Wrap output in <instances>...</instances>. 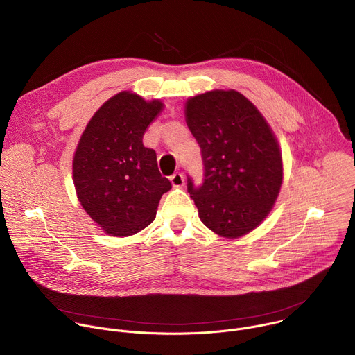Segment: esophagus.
<instances>
[{
  "mask_svg": "<svg viewBox=\"0 0 355 355\" xmlns=\"http://www.w3.org/2000/svg\"><path fill=\"white\" fill-rule=\"evenodd\" d=\"M170 181H171V184H173V187L174 188H181V187H184V184H185V180H184V175L181 174V173H174L171 177H170Z\"/></svg>",
  "mask_w": 355,
  "mask_h": 355,
  "instance_id": "34e87169",
  "label": "esophagus"
}]
</instances>
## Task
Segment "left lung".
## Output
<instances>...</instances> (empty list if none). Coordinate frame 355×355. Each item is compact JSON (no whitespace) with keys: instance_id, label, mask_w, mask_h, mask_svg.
Masks as SVG:
<instances>
[{"instance_id":"obj_1","label":"left lung","mask_w":355,"mask_h":355,"mask_svg":"<svg viewBox=\"0 0 355 355\" xmlns=\"http://www.w3.org/2000/svg\"><path fill=\"white\" fill-rule=\"evenodd\" d=\"M185 121L196 139L204 182L188 192L200 222L216 234L237 239L271 212L282 184V156L266 118L243 94L214 89L191 96Z\"/></svg>"}]
</instances>
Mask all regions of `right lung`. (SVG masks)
Returning <instances> with one entry per match:
<instances>
[{
	"label": "right lung",
	"mask_w": 355,
	"mask_h": 355,
	"mask_svg": "<svg viewBox=\"0 0 355 355\" xmlns=\"http://www.w3.org/2000/svg\"><path fill=\"white\" fill-rule=\"evenodd\" d=\"M164 104L122 91L99 107L87 123L73 159V181L84 211L105 233L132 236L156 218L171 182L162 177L143 135Z\"/></svg>",
	"instance_id": "obj_1"
}]
</instances>
